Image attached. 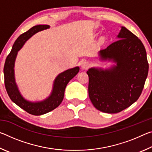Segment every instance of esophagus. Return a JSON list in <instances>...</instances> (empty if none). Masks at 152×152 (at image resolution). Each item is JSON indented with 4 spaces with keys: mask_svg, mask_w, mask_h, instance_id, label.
<instances>
[{
    "mask_svg": "<svg viewBox=\"0 0 152 152\" xmlns=\"http://www.w3.org/2000/svg\"><path fill=\"white\" fill-rule=\"evenodd\" d=\"M89 65H90V64H89V63L88 62V61H83V62L82 63L81 67H82V69H86V68H88Z\"/></svg>",
    "mask_w": 152,
    "mask_h": 152,
    "instance_id": "1",
    "label": "esophagus"
}]
</instances>
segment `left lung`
Segmentation results:
<instances>
[{"mask_svg":"<svg viewBox=\"0 0 152 152\" xmlns=\"http://www.w3.org/2000/svg\"><path fill=\"white\" fill-rule=\"evenodd\" d=\"M117 41L99 52L100 60L112 61L109 69L91 68L88 75V95L96 109L117 113L137 101L142 92L149 69L142 42L121 27Z\"/></svg>","mask_w":152,"mask_h":152,"instance_id":"left-lung-1","label":"left lung"}]
</instances>
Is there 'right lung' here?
Instances as JSON below:
<instances>
[{
	"label": "right lung",
	"mask_w": 152,
	"mask_h": 152,
	"mask_svg": "<svg viewBox=\"0 0 152 152\" xmlns=\"http://www.w3.org/2000/svg\"><path fill=\"white\" fill-rule=\"evenodd\" d=\"M48 28H50V25H35L20 35L12 45L11 51L7 57L4 66L5 88L10 99L21 109L33 115L45 114L57 108L63 101L64 91L67 84L78 73L80 70L79 67L76 66L59 74L53 82L51 94L42 101L31 102L27 101L20 93L15 82L14 70L15 61L18 51L21 49L25 43L36 33Z\"/></svg>",
	"instance_id": "right-lung-1"
}]
</instances>
